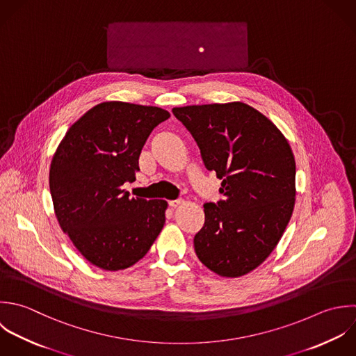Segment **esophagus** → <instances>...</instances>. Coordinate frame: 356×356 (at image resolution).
I'll use <instances>...</instances> for the list:
<instances>
[{
    "instance_id": "esophagus-1",
    "label": "esophagus",
    "mask_w": 356,
    "mask_h": 356,
    "mask_svg": "<svg viewBox=\"0 0 356 356\" xmlns=\"http://www.w3.org/2000/svg\"><path fill=\"white\" fill-rule=\"evenodd\" d=\"M181 204H183V201H181V200H175V201H169V207H170L172 209H175V208L180 207Z\"/></svg>"
}]
</instances>
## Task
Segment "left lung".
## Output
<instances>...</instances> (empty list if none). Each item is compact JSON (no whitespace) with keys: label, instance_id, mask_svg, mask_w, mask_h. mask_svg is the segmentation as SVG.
I'll list each match as a JSON object with an SVG mask.
<instances>
[{"label":"left lung","instance_id":"obj_1","mask_svg":"<svg viewBox=\"0 0 356 356\" xmlns=\"http://www.w3.org/2000/svg\"><path fill=\"white\" fill-rule=\"evenodd\" d=\"M173 115L222 180L223 200L204 204L198 259L223 277L258 268L276 248L296 204V161L282 131L244 102L188 105Z\"/></svg>","mask_w":356,"mask_h":356}]
</instances>
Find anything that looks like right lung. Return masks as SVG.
Wrapping results in <instances>:
<instances>
[{
  "label": "right lung",
  "mask_w": 356,
  "mask_h": 356,
  "mask_svg": "<svg viewBox=\"0 0 356 356\" xmlns=\"http://www.w3.org/2000/svg\"><path fill=\"white\" fill-rule=\"evenodd\" d=\"M170 113L158 106L102 102L74 122L49 169L56 219L77 251L104 270L138 262L165 225L166 201L130 198L138 156Z\"/></svg>",
  "instance_id": "add662e5"
}]
</instances>
